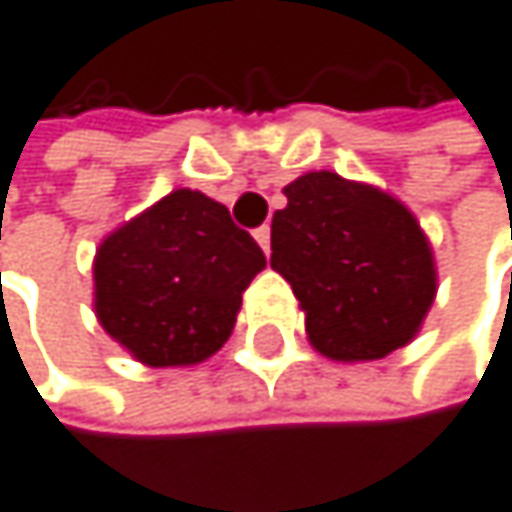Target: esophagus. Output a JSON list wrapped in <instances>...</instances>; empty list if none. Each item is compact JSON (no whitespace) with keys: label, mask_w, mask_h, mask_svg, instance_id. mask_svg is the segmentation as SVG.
Masks as SVG:
<instances>
[{"label":"esophagus","mask_w":512,"mask_h":512,"mask_svg":"<svg viewBox=\"0 0 512 512\" xmlns=\"http://www.w3.org/2000/svg\"><path fill=\"white\" fill-rule=\"evenodd\" d=\"M254 239H258V245L270 254V227L264 224V227H258V230H254Z\"/></svg>","instance_id":"obj_1"}]
</instances>
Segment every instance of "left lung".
I'll return each mask as SVG.
<instances>
[{"label": "left lung", "instance_id": "8db88e82", "mask_svg": "<svg viewBox=\"0 0 512 512\" xmlns=\"http://www.w3.org/2000/svg\"><path fill=\"white\" fill-rule=\"evenodd\" d=\"M270 267L306 312V336L336 363H369L423 327L438 270L417 215L378 185L312 170L285 185Z\"/></svg>", "mask_w": 512, "mask_h": 512}]
</instances>
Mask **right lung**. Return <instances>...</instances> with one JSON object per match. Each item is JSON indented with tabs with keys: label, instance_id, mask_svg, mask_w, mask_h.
Here are the masks:
<instances>
[{
	"label": "right lung",
	"instance_id": "right-lung-1",
	"mask_svg": "<svg viewBox=\"0 0 512 512\" xmlns=\"http://www.w3.org/2000/svg\"><path fill=\"white\" fill-rule=\"evenodd\" d=\"M264 267L224 203L176 188L101 239L95 318L143 366H197L230 339L242 291Z\"/></svg>",
	"mask_w": 512,
	"mask_h": 512
}]
</instances>
